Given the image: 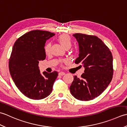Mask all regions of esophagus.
Listing matches in <instances>:
<instances>
[{
    "instance_id": "obj_1",
    "label": "esophagus",
    "mask_w": 127,
    "mask_h": 127,
    "mask_svg": "<svg viewBox=\"0 0 127 127\" xmlns=\"http://www.w3.org/2000/svg\"><path fill=\"white\" fill-rule=\"evenodd\" d=\"M65 74V73L63 71H61L59 73V75H61V76H63V75H64Z\"/></svg>"
}]
</instances>
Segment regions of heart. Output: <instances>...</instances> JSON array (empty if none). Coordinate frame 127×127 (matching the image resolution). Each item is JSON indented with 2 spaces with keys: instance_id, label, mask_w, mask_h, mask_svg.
<instances>
[{
  "instance_id": "heart-1",
  "label": "heart",
  "mask_w": 127,
  "mask_h": 127,
  "mask_svg": "<svg viewBox=\"0 0 127 127\" xmlns=\"http://www.w3.org/2000/svg\"><path fill=\"white\" fill-rule=\"evenodd\" d=\"M58 41L60 42L61 45L64 48H65L66 47L70 48L72 46V40L70 38V37L66 34H62L61 35L59 36L58 37ZM51 46V43H47V44L45 46V52L46 54L50 53Z\"/></svg>"
}]
</instances>
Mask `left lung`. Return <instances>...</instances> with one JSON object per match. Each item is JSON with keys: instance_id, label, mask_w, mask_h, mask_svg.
Returning <instances> with one entry per match:
<instances>
[{"instance_id": "8db88e82", "label": "left lung", "mask_w": 127, "mask_h": 127, "mask_svg": "<svg viewBox=\"0 0 127 127\" xmlns=\"http://www.w3.org/2000/svg\"><path fill=\"white\" fill-rule=\"evenodd\" d=\"M73 36L79 46V57L75 63L82 64L85 71L81 79L74 76L70 91L78 100H91L100 95L111 81L112 55L107 46L96 36L81 33Z\"/></svg>"}]
</instances>
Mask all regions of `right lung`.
<instances>
[{
    "mask_svg": "<svg viewBox=\"0 0 127 127\" xmlns=\"http://www.w3.org/2000/svg\"><path fill=\"white\" fill-rule=\"evenodd\" d=\"M55 35L48 31H32L19 37L13 45L9 62L10 73L16 87L30 99H44L52 91L58 72L41 74L38 63L46 58V41Z\"/></svg>",
    "mask_w": 127,
    "mask_h": 127,
    "instance_id": "right-lung-1",
    "label": "right lung"
}]
</instances>
